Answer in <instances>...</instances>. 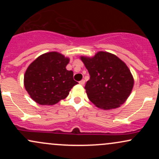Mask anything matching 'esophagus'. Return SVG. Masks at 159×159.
Returning <instances> with one entry per match:
<instances>
[{"label": "esophagus", "instance_id": "1", "mask_svg": "<svg viewBox=\"0 0 159 159\" xmlns=\"http://www.w3.org/2000/svg\"><path fill=\"white\" fill-rule=\"evenodd\" d=\"M84 83H85V81H84V80H81V81H79V84H80V85H82V86H83L84 84Z\"/></svg>", "mask_w": 159, "mask_h": 159}]
</instances>
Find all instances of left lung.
Wrapping results in <instances>:
<instances>
[{"instance_id": "left-lung-1", "label": "left lung", "mask_w": 159, "mask_h": 159, "mask_svg": "<svg viewBox=\"0 0 159 159\" xmlns=\"http://www.w3.org/2000/svg\"><path fill=\"white\" fill-rule=\"evenodd\" d=\"M80 58L90 76L85 90L91 102L103 110L117 108L125 103L134 86V78L126 64L106 52Z\"/></svg>"}]
</instances>
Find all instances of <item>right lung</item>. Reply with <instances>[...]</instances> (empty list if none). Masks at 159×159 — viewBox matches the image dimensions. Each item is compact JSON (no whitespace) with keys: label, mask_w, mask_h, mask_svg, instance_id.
Instances as JSON below:
<instances>
[{"label":"right lung","mask_w":159,"mask_h":159,"mask_svg":"<svg viewBox=\"0 0 159 159\" xmlns=\"http://www.w3.org/2000/svg\"><path fill=\"white\" fill-rule=\"evenodd\" d=\"M69 58L57 52L38 57L27 67L24 85L30 98L42 105H55L67 97L71 89L78 84L73 72L66 66Z\"/></svg>","instance_id":"right-lung-1"}]
</instances>
